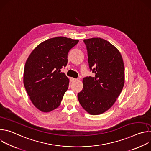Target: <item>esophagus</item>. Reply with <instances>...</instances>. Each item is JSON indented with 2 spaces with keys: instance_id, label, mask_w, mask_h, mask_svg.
Masks as SVG:
<instances>
[{
  "instance_id": "esophagus-1",
  "label": "esophagus",
  "mask_w": 151,
  "mask_h": 151,
  "mask_svg": "<svg viewBox=\"0 0 151 151\" xmlns=\"http://www.w3.org/2000/svg\"><path fill=\"white\" fill-rule=\"evenodd\" d=\"M71 80H72V81H77V79H76V78H71Z\"/></svg>"
}]
</instances>
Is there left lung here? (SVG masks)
Instances as JSON below:
<instances>
[{
	"label": "left lung",
	"instance_id": "8db88e82",
	"mask_svg": "<svg viewBox=\"0 0 151 151\" xmlns=\"http://www.w3.org/2000/svg\"><path fill=\"white\" fill-rule=\"evenodd\" d=\"M90 70L94 77L82 80L78 94L83 108L91 115L104 113L114 104L124 85V65L121 53L111 43L100 37L84 39Z\"/></svg>",
	"mask_w": 151,
	"mask_h": 151
}]
</instances>
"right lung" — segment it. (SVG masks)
Here are the masks:
<instances>
[{
	"instance_id": "obj_1",
	"label": "right lung",
	"mask_w": 151,
	"mask_h": 151,
	"mask_svg": "<svg viewBox=\"0 0 151 151\" xmlns=\"http://www.w3.org/2000/svg\"><path fill=\"white\" fill-rule=\"evenodd\" d=\"M78 40L66 37L49 39L37 45L28 57L23 82L34 106L48 112L58 107L69 87V80L60 72L68 64V54Z\"/></svg>"
}]
</instances>
